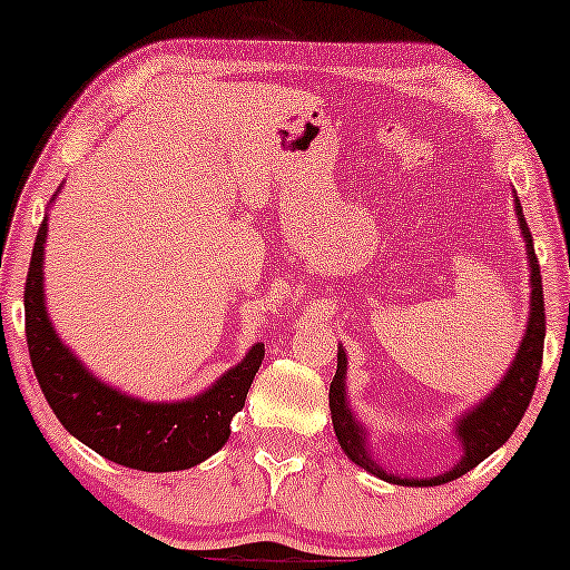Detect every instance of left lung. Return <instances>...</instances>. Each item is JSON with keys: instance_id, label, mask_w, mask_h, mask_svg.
Wrapping results in <instances>:
<instances>
[{"instance_id": "left-lung-1", "label": "left lung", "mask_w": 570, "mask_h": 570, "mask_svg": "<svg viewBox=\"0 0 570 570\" xmlns=\"http://www.w3.org/2000/svg\"><path fill=\"white\" fill-rule=\"evenodd\" d=\"M514 214H517V225H520L522 240H525L528 271H531V313H528L525 335H522V343L514 353L512 364H509L507 375L501 377L499 385H495L485 399H480L472 410H466L455 421L453 431L458 442H461L463 453H461V461H458L450 472L426 476V480H417V476H399V474L385 472L381 463L375 461V455L370 453L367 429L356 421V415H353L351 410L348 391H345L348 358H345L343 345H337V372L330 385L332 426H335V436L340 448H343V453L348 455L356 466H362L364 472L381 476V480L391 482V485H404V488L444 485V482L458 480L461 474L472 472L476 463H482L490 453H495V450L512 436V431L520 426L522 415H525L528 404H531L535 381H539L541 353H544V335H547V313H544V292H541L539 259H535L533 238H531V230H528V222H525V214H522L520 200H517V193H514Z\"/></svg>"}]
</instances>
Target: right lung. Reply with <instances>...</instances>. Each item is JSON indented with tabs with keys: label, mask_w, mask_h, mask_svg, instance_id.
<instances>
[{
	"label": "right lung",
	"mask_w": 570,
	"mask_h": 570,
	"mask_svg": "<svg viewBox=\"0 0 570 570\" xmlns=\"http://www.w3.org/2000/svg\"><path fill=\"white\" fill-rule=\"evenodd\" d=\"M45 240L48 217L37 233L26 278V343L31 367L61 426L98 455L139 472H181L198 466L230 440V421L244 410L254 375L265 358L263 343L198 396L144 402L96 377L56 335L45 307Z\"/></svg>",
	"instance_id": "obj_1"
}]
</instances>
